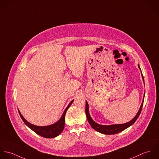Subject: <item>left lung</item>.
I'll list each match as a JSON object with an SVG mask.
<instances>
[{"instance_id": "left-lung-1", "label": "left lung", "mask_w": 159, "mask_h": 159, "mask_svg": "<svg viewBox=\"0 0 159 159\" xmlns=\"http://www.w3.org/2000/svg\"><path fill=\"white\" fill-rule=\"evenodd\" d=\"M139 68L141 70V68L139 67V65H138ZM142 77L143 79L144 80V77L143 75L142 74ZM144 97L143 98V100L141 104V106L139 108V110L138 111V112L137 113L136 116L129 122H127L124 124H116V125H101L99 124H96L95 122H94L93 120V119L91 118L90 114H89V104L88 102L86 101V107H85V113H86V116H87V119L90 124V125H91V127H92L94 129H95L96 131L102 133V134H117L119 133L122 131H124V129H125L128 127L131 126V125H133L135 121L137 120V119L138 118L142 108H143V102H144Z\"/></svg>"}]
</instances>
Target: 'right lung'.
<instances>
[{
	"mask_svg": "<svg viewBox=\"0 0 159 159\" xmlns=\"http://www.w3.org/2000/svg\"><path fill=\"white\" fill-rule=\"evenodd\" d=\"M73 101L74 100H72L70 102V103L69 104V105L67 106V107H66L65 111H64L63 114L61 119L55 124L49 125V126L39 127V126L34 125L31 124H30V122H28L26 120H25V119L23 117V116L21 115L20 112L19 111H18V112H19L21 118L22 119V120H23L25 124L30 128H31L32 131H34L35 133H37V134L41 136L42 137L46 138H55V137L58 136L63 131L64 127V123H65L66 112L67 110L68 109V108L69 107V106L72 103Z\"/></svg>",
	"mask_w": 159,
	"mask_h": 159,
	"instance_id": "1",
	"label": "right lung"
}]
</instances>
